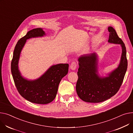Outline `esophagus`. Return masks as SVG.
Masks as SVG:
<instances>
[{"mask_svg": "<svg viewBox=\"0 0 133 133\" xmlns=\"http://www.w3.org/2000/svg\"><path fill=\"white\" fill-rule=\"evenodd\" d=\"M76 67H77V63H76V62L74 61V62H72L71 64H70V68L72 70H75V69H76Z\"/></svg>", "mask_w": 133, "mask_h": 133, "instance_id": "obj_1", "label": "esophagus"}]
</instances>
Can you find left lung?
I'll use <instances>...</instances> for the list:
<instances>
[{
    "instance_id": "8db88e82",
    "label": "left lung",
    "mask_w": 133,
    "mask_h": 133,
    "mask_svg": "<svg viewBox=\"0 0 133 133\" xmlns=\"http://www.w3.org/2000/svg\"><path fill=\"white\" fill-rule=\"evenodd\" d=\"M108 30L109 43L120 44L122 48L120 64L108 76L101 77L98 74V56L96 53L79 57L76 90L79 98L85 102L100 103L116 95L126 72L128 63L125 44L113 27L109 26Z\"/></svg>"
}]
</instances>
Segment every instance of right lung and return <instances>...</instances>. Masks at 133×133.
<instances>
[{
	"label": "right lung",
	"mask_w": 133,
	"mask_h": 133,
	"mask_svg": "<svg viewBox=\"0 0 133 133\" xmlns=\"http://www.w3.org/2000/svg\"><path fill=\"white\" fill-rule=\"evenodd\" d=\"M44 35H45V33L40 28L29 31L17 42L11 62V72L17 91L25 99L39 104H48L55 99L59 83L62 78L67 74L69 67L68 64L53 65L35 80H28L21 76L18 63L21 50L26 39L42 37Z\"/></svg>",
	"instance_id": "obj_1"
}]
</instances>
